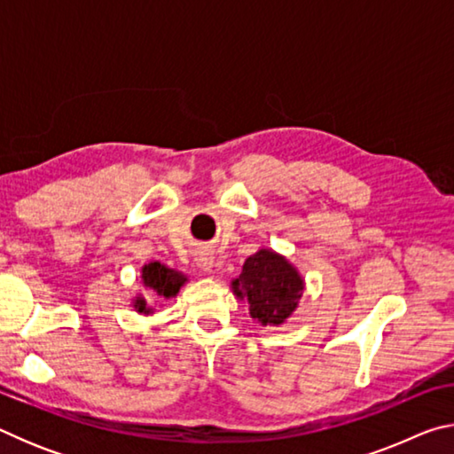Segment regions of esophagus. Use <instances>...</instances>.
Wrapping results in <instances>:
<instances>
[{"mask_svg": "<svg viewBox=\"0 0 454 454\" xmlns=\"http://www.w3.org/2000/svg\"><path fill=\"white\" fill-rule=\"evenodd\" d=\"M194 260H196V266L202 268L204 272H212V266H214L212 252H208V250H198Z\"/></svg>", "mask_w": 454, "mask_h": 454, "instance_id": "obj_1", "label": "esophagus"}]
</instances>
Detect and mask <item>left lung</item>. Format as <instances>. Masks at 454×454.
Returning <instances> with one entry per match:
<instances>
[{
    "label": "left lung",
    "mask_w": 454,
    "mask_h": 454,
    "mask_svg": "<svg viewBox=\"0 0 454 454\" xmlns=\"http://www.w3.org/2000/svg\"><path fill=\"white\" fill-rule=\"evenodd\" d=\"M304 280L286 258L272 250H258L246 258L232 292L248 302L250 317L262 326H278L298 306Z\"/></svg>",
    "instance_id": "8db88e82"
}]
</instances>
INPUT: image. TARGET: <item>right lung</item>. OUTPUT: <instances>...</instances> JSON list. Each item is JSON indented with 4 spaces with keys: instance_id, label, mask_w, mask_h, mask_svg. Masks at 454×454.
<instances>
[{
    "instance_id": "obj_1",
    "label": "right lung",
    "mask_w": 454,
    "mask_h": 454,
    "mask_svg": "<svg viewBox=\"0 0 454 454\" xmlns=\"http://www.w3.org/2000/svg\"><path fill=\"white\" fill-rule=\"evenodd\" d=\"M186 280L188 278L182 272H176V270H172V268H168L160 262H150L142 268L144 286L153 290L158 296H162V298H172L178 294ZM134 306L137 309V312H144V314L152 312V309H148V304H145L142 296L136 298Z\"/></svg>"
}]
</instances>
